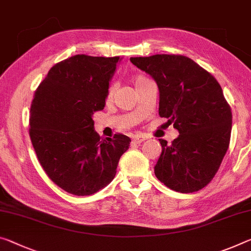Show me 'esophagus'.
<instances>
[{
	"mask_svg": "<svg viewBox=\"0 0 251 251\" xmlns=\"http://www.w3.org/2000/svg\"><path fill=\"white\" fill-rule=\"evenodd\" d=\"M147 137L143 136V135H135V136L133 137V142L136 143V144H141L142 142H144L146 140Z\"/></svg>",
	"mask_w": 251,
	"mask_h": 251,
	"instance_id": "1",
	"label": "esophagus"
}]
</instances>
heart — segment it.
Masks as SVG:
<instances>
[{"label":"heart","mask_w":251,"mask_h":251,"mask_svg":"<svg viewBox=\"0 0 251 251\" xmlns=\"http://www.w3.org/2000/svg\"><path fill=\"white\" fill-rule=\"evenodd\" d=\"M146 81H149V79H147L146 77H144V75H136V77L134 78V85H135V87H136V88H138V87L142 86L143 83L146 82ZM114 90H115L114 86L110 85L108 87V89H107V93H106V99H107V100H110L111 97H113Z\"/></svg>","instance_id":"1"}]
</instances>
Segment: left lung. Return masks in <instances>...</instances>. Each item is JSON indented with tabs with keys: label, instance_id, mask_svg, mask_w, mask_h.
Returning <instances> with one entry per match:
<instances>
[{
	"label": "left lung",
	"instance_id": "obj_1",
	"mask_svg": "<svg viewBox=\"0 0 251 251\" xmlns=\"http://www.w3.org/2000/svg\"><path fill=\"white\" fill-rule=\"evenodd\" d=\"M130 61L156 81L158 114L180 133L171 144L160 140L162 154L155 176L176 192L203 189L220 168L231 135V108L221 86L185 55L154 54Z\"/></svg>",
	"mask_w": 251,
	"mask_h": 251
}]
</instances>
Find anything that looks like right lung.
I'll list each match as a JSON object with an SVG mask.
<instances>
[{
  "mask_svg": "<svg viewBox=\"0 0 251 251\" xmlns=\"http://www.w3.org/2000/svg\"><path fill=\"white\" fill-rule=\"evenodd\" d=\"M119 57L75 54L55 63L34 91L29 135L42 169L66 192L83 197L113 180L130 138H100L94 111L105 107Z\"/></svg>",
  "mask_w": 251,
  "mask_h": 251,
  "instance_id": "right-lung-1",
  "label": "right lung"
}]
</instances>
